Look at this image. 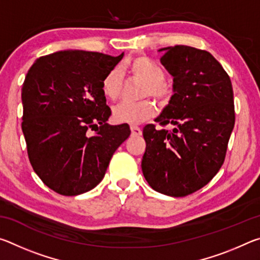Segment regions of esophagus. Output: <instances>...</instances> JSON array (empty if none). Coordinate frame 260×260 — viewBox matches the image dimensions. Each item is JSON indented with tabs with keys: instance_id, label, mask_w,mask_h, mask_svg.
Wrapping results in <instances>:
<instances>
[{
	"instance_id": "esophagus-1",
	"label": "esophagus",
	"mask_w": 260,
	"mask_h": 260,
	"mask_svg": "<svg viewBox=\"0 0 260 260\" xmlns=\"http://www.w3.org/2000/svg\"><path fill=\"white\" fill-rule=\"evenodd\" d=\"M131 132H132V134L135 135V136H139V135L142 134V131H141L140 127L139 126H135V125H132L131 126Z\"/></svg>"
}]
</instances>
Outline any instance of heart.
<instances>
[{"label":"heart","instance_id":"obj_1","mask_svg":"<svg viewBox=\"0 0 260 260\" xmlns=\"http://www.w3.org/2000/svg\"><path fill=\"white\" fill-rule=\"evenodd\" d=\"M128 72L144 80L143 95H151L162 103L169 102L172 89L164 81L165 71L160 65L146 56H136L125 64ZM122 85V76L118 69H111L105 74L101 89L108 100L114 101L119 98ZM156 113V108L150 100L139 102H122L113 109V119L120 124H140L150 119Z\"/></svg>","mask_w":260,"mask_h":260}]
</instances>
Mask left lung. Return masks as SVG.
Wrapping results in <instances>:
<instances>
[{
    "label": "left lung",
    "mask_w": 260,
    "mask_h": 260,
    "mask_svg": "<svg viewBox=\"0 0 260 260\" xmlns=\"http://www.w3.org/2000/svg\"><path fill=\"white\" fill-rule=\"evenodd\" d=\"M160 63L173 77L169 104L144 126V178L156 191L183 197L208 184L225 160L235 124L230 76L210 52L188 46L161 48Z\"/></svg>",
    "instance_id": "left-lung-1"
}]
</instances>
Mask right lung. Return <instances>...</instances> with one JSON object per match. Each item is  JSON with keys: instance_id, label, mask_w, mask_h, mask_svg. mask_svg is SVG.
Returning a JSON list of instances; mask_svg holds the SVG:
<instances>
[{"instance_id": "1", "label": "right lung", "mask_w": 260, "mask_h": 260, "mask_svg": "<svg viewBox=\"0 0 260 260\" xmlns=\"http://www.w3.org/2000/svg\"><path fill=\"white\" fill-rule=\"evenodd\" d=\"M101 52L63 50L42 56L21 88V129L34 172L64 196L89 191L102 181L110 159L131 134L108 124L111 110L101 85L119 63ZM94 134H91V131Z\"/></svg>"}]
</instances>
